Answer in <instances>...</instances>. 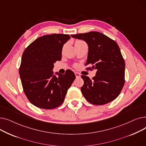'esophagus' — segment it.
I'll return each mask as SVG.
<instances>
[{
  "instance_id": "obj_1",
  "label": "esophagus",
  "mask_w": 146,
  "mask_h": 146,
  "mask_svg": "<svg viewBox=\"0 0 146 146\" xmlns=\"http://www.w3.org/2000/svg\"><path fill=\"white\" fill-rule=\"evenodd\" d=\"M75 75H76V78H80V74L78 72H75Z\"/></svg>"
}]
</instances>
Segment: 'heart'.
<instances>
[{"label":"heart","mask_w":146,"mask_h":146,"mask_svg":"<svg viewBox=\"0 0 146 146\" xmlns=\"http://www.w3.org/2000/svg\"><path fill=\"white\" fill-rule=\"evenodd\" d=\"M83 41H82V40H77L76 41V42H82Z\"/></svg>","instance_id":"b5f03b06"}]
</instances>
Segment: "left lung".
Here are the masks:
<instances>
[{
	"instance_id": "8db88e82",
	"label": "left lung",
	"mask_w": 146,
	"mask_h": 146,
	"mask_svg": "<svg viewBox=\"0 0 146 146\" xmlns=\"http://www.w3.org/2000/svg\"><path fill=\"white\" fill-rule=\"evenodd\" d=\"M85 41L89 51L87 62L92 65L86 69H96L90 79L82 75L84 81L81 92L86 100L94 105H101L115 99L125 83V61L118 44L105 35L96 31L72 35Z\"/></svg>"
}]
</instances>
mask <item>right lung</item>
<instances>
[{"instance_id":"right-lung-1","label":"right lung","mask_w":146,"mask_h":146,"mask_svg":"<svg viewBox=\"0 0 146 146\" xmlns=\"http://www.w3.org/2000/svg\"><path fill=\"white\" fill-rule=\"evenodd\" d=\"M67 34L45 35L31 43L22 54L19 73L24 93L38 108L52 110L64 102L67 90L76 78L71 70L53 75L54 63L61 59Z\"/></svg>"}]
</instances>
